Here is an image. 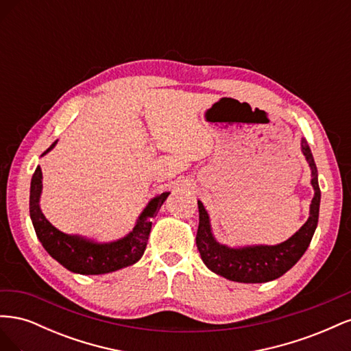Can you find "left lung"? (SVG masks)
<instances>
[{
	"label": "left lung",
	"instance_id": "obj_1",
	"mask_svg": "<svg viewBox=\"0 0 351 351\" xmlns=\"http://www.w3.org/2000/svg\"><path fill=\"white\" fill-rule=\"evenodd\" d=\"M302 152L312 169V186L315 196L311 204V215L294 236L284 243L277 244V246L231 249L224 246V244H219L210 232L208 212L202 205V202L197 200L199 228L196 234V246L202 261L205 262L212 272L237 282H268L280 278L303 256L306 249L309 247L317 226V218H319L321 189L317 184L315 159L309 145L304 139H302Z\"/></svg>",
	"mask_w": 351,
	"mask_h": 351
}]
</instances>
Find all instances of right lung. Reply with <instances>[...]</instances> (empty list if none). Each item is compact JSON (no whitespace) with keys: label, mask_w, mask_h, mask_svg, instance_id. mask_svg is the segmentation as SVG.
Segmentation results:
<instances>
[{"label":"right lung","mask_w":351,"mask_h":351,"mask_svg":"<svg viewBox=\"0 0 351 351\" xmlns=\"http://www.w3.org/2000/svg\"><path fill=\"white\" fill-rule=\"evenodd\" d=\"M57 141L42 154L45 155L56 146ZM42 192V171L40 167L35 169L30 182L29 210L32 224L44 249L62 267L71 272L82 275H99L121 269L136 263L142 258L146 249L147 239L152 228V218L156 215L168 192L154 197L143 209L139 219L130 234L112 243H95L79 236H69L57 230L44 217L39 208V196Z\"/></svg>","instance_id":"obj_1"}]
</instances>
